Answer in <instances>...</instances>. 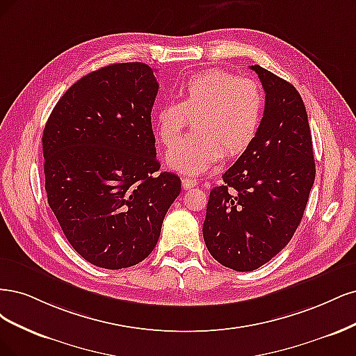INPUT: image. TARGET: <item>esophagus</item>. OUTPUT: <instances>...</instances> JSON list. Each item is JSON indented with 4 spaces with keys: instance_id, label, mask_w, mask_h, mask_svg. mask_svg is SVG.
<instances>
[{
    "instance_id": "obj_1",
    "label": "esophagus",
    "mask_w": 356,
    "mask_h": 356,
    "mask_svg": "<svg viewBox=\"0 0 356 356\" xmlns=\"http://www.w3.org/2000/svg\"><path fill=\"white\" fill-rule=\"evenodd\" d=\"M181 185H183V189H192L198 185V181L195 179L185 177V179H181Z\"/></svg>"
}]
</instances>
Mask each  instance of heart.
Returning a JSON list of instances; mask_svg holds the SVG:
<instances>
[{
    "label": "heart",
    "instance_id": "b5f03b06",
    "mask_svg": "<svg viewBox=\"0 0 356 356\" xmlns=\"http://www.w3.org/2000/svg\"><path fill=\"white\" fill-rule=\"evenodd\" d=\"M179 103L156 109L154 125L164 146L175 143L186 117L197 116L195 136L170 149L167 165L181 175L197 176L223 156L244 154L256 139L265 112V93L253 78H238L223 70L191 75L179 90Z\"/></svg>",
    "mask_w": 356,
    "mask_h": 356
}]
</instances>
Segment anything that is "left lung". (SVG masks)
Instances as JSON below:
<instances>
[{
  "label": "left lung",
  "instance_id": "1",
  "mask_svg": "<svg viewBox=\"0 0 356 356\" xmlns=\"http://www.w3.org/2000/svg\"><path fill=\"white\" fill-rule=\"evenodd\" d=\"M265 112L256 139L210 192L205 245L220 265L250 272L290 243L315 181L312 136L299 91L259 65Z\"/></svg>",
  "mask_w": 356,
  "mask_h": 356
}]
</instances>
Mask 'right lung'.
<instances>
[{
	"instance_id": "right-lung-1",
	"label": "right lung",
	"mask_w": 356,
	"mask_h": 356,
	"mask_svg": "<svg viewBox=\"0 0 356 356\" xmlns=\"http://www.w3.org/2000/svg\"><path fill=\"white\" fill-rule=\"evenodd\" d=\"M154 70L140 62L90 72L57 102L42 133L47 201L76 253L122 269L155 248L179 197L175 173L156 159Z\"/></svg>"
}]
</instances>
